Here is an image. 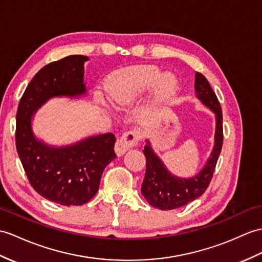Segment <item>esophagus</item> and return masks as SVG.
Instances as JSON below:
<instances>
[{
  "mask_svg": "<svg viewBox=\"0 0 262 262\" xmlns=\"http://www.w3.org/2000/svg\"><path fill=\"white\" fill-rule=\"evenodd\" d=\"M139 141V135L136 130H129L124 133L115 145V151L118 156L124 155L133 146H136Z\"/></svg>",
  "mask_w": 262,
  "mask_h": 262,
  "instance_id": "1",
  "label": "esophagus"
}]
</instances>
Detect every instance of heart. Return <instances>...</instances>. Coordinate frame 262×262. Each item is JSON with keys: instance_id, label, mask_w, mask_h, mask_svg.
<instances>
[{"instance_id": "obj_1", "label": "heart", "mask_w": 262, "mask_h": 262, "mask_svg": "<svg viewBox=\"0 0 262 262\" xmlns=\"http://www.w3.org/2000/svg\"><path fill=\"white\" fill-rule=\"evenodd\" d=\"M151 87L157 99H168L176 87L175 78L164 75L154 66H138L119 75L111 97L118 107L129 106L137 97Z\"/></svg>"}]
</instances>
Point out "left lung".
<instances>
[{
  "label": "left lung",
  "instance_id": "1",
  "mask_svg": "<svg viewBox=\"0 0 262 262\" xmlns=\"http://www.w3.org/2000/svg\"><path fill=\"white\" fill-rule=\"evenodd\" d=\"M195 93L203 105L215 114L214 146L205 166L191 179L178 178L167 171L147 139L143 153L146 157V173L142 184V194L146 201L160 210H174L181 208L200 198L208 188L213 176L219 156L223 144L222 109L216 95L206 78L195 72Z\"/></svg>",
  "mask_w": 262,
  "mask_h": 262
}]
</instances>
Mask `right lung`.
I'll use <instances>...</instances> for the list:
<instances>
[{
	"label": "right lung",
	"mask_w": 262,
	"mask_h": 262,
	"mask_svg": "<svg viewBox=\"0 0 262 262\" xmlns=\"http://www.w3.org/2000/svg\"><path fill=\"white\" fill-rule=\"evenodd\" d=\"M80 54L45 66L24 91L16 113L15 144L30 184L51 202L70 206L87 203L98 192L103 169L116 159L114 134L84 138L74 145L52 147L32 132V116L52 97L87 93Z\"/></svg>",
	"instance_id": "add662e5"
}]
</instances>
